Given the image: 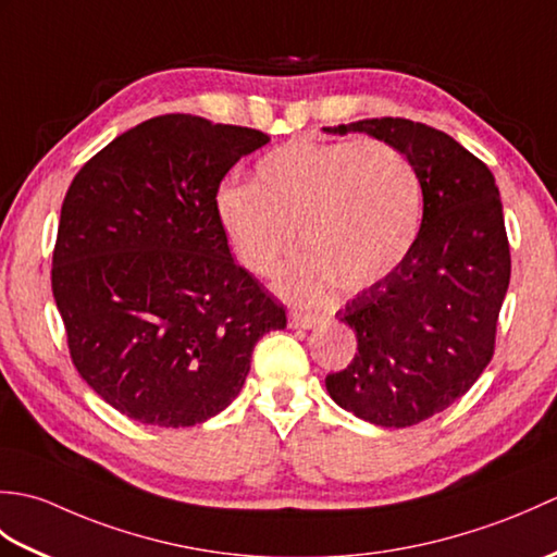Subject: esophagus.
<instances>
[{
	"instance_id": "1",
	"label": "esophagus",
	"mask_w": 557,
	"mask_h": 557,
	"mask_svg": "<svg viewBox=\"0 0 557 557\" xmlns=\"http://www.w3.org/2000/svg\"><path fill=\"white\" fill-rule=\"evenodd\" d=\"M318 323V315L313 313H304V311H292L289 313V327H297V330H309Z\"/></svg>"
}]
</instances>
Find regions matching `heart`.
Returning a JSON list of instances; mask_svg holds the SVG:
<instances>
[{"mask_svg": "<svg viewBox=\"0 0 557 557\" xmlns=\"http://www.w3.org/2000/svg\"><path fill=\"white\" fill-rule=\"evenodd\" d=\"M220 227L236 263L270 275L289 251L277 289L294 301H323L337 285L369 289L393 275L419 239L423 186L413 162L385 140L297 138L256 162L253 184H224Z\"/></svg>", "mask_w": 557, "mask_h": 557, "instance_id": "b5f03b06", "label": "heart"}]
</instances>
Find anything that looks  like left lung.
<instances>
[{
    "mask_svg": "<svg viewBox=\"0 0 557 557\" xmlns=\"http://www.w3.org/2000/svg\"><path fill=\"white\" fill-rule=\"evenodd\" d=\"M323 132L385 140L421 176L419 239L393 275L337 311L359 354L325 377L354 417L407 429L453 405L493 359L512 268L500 191L486 164L433 126L383 116Z\"/></svg>",
    "mask_w": 557,
    "mask_h": 557,
    "instance_id": "1",
    "label": "left lung"
}]
</instances>
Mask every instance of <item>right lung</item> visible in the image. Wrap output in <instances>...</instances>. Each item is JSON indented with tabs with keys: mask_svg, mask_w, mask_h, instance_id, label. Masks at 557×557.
Segmentation results:
<instances>
[{
	"mask_svg": "<svg viewBox=\"0 0 557 557\" xmlns=\"http://www.w3.org/2000/svg\"><path fill=\"white\" fill-rule=\"evenodd\" d=\"M270 140L162 114L116 136L71 182L52 294L76 371L124 417L186 429L242 393L256 342L285 306L234 263L215 196Z\"/></svg>",
	"mask_w": 557,
	"mask_h": 557,
	"instance_id": "add662e5",
	"label": "right lung"
}]
</instances>
